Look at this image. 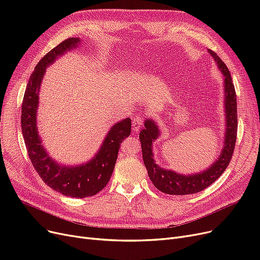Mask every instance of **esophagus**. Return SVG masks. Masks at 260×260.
<instances>
[{"instance_id": "obj_1", "label": "esophagus", "mask_w": 260, "mask_h": 260, "mask_svg": "<svg viewBox=\"0 0 260 260\" xmlns=\"http://www.w3.org/2000/svg\"><path fill=\"white\" fill-rule=\"evenodd\" d=\"M142 124H143V122H142V119L140 118V117H136L134 120H133V131L134 132H139V129L141 128V126H142Z\"/></svg>"}]
</instances>
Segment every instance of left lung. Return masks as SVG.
I'll return each instance as SVG.
<instances>
[{
	"label": "left lung",
	"mask_w": 260,
	"mask_h": 260,
	"mask_svg": "<svg viewBox=\"0 0 260 260\" xmlns=\"http://www.w3.org/2000/svg\"><path fill=\"white\" fill-rule=\"evenodd\" d=\"M217 66L224 76V113H225V134L223 146L219 157L213 165L203 172L193 175H181L174 171L160 168L154 159L153 142L158 139L160 131L153 119H146L144 128L140 132L139 138L142 148L144 166L147 170L149 179L162 193L169 195H189L201 192L215 182L226 167L233 156L237 136V101L236 92L231 74L223 61L217 53L209 49Z\"/></svg>",
	"instance_id": "1"
}]
</instances>
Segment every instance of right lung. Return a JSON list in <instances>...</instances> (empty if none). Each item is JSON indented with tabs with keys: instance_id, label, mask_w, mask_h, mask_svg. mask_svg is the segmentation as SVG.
Segmentation results:
<instances>
[{
	"instance_id": "right-lung-1",
	"label": "right lung",
	"mask_w": 260,
	"mask_h": 260,
	"mask_svg": "<svg viewBox=\"0 0 260 260\" xmlns=\"http://www.w3.org/2000/svg\"><path fill=\"white\" fill-rule=\"evenodd\" d=\"M79 38H70L47 52L37 64L27 83L23 103L21 125L25 145L32 166L42 180L52 189L73 198L93 196L108 183L117 161L120 144L131 134L132 121L122 120L109 129L98 153L85 165L65 167L54 161L42 145L38 126L37 112L39 91L46 67L66 51L80 45Z\"/></svg>"
}]
</instances>
